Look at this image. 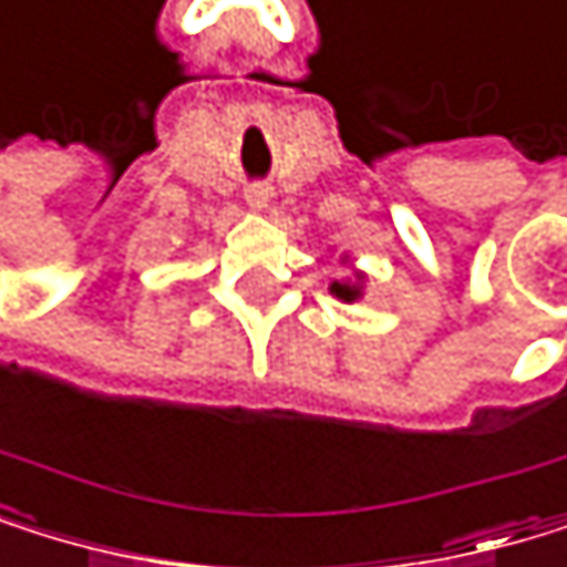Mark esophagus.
<instances>
[{"label": "esophagus", "mask_w": 567, "mask_h": 567, "mask_svg": "<svg viewBox=\"0 0 567 567\" xmlns=\"http://www.w3.org/2000/svg\"><path fill=\"white\" fill-rule=\"evenodd\" d=\"M246 203H249L252 209H264V206L270 203V188H267V185H249V188H246Z\"/></svg>", "instance_id": "obj_1"}]
</instances>
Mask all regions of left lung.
<instances>
[{
    "instance_id": "1",
    "label": "left lung",
    "mask_w": 567,
    "mask_h": 567,
    "mask_svg": "<svg viewBox=\"0 0 567 567\" xmlns=\"http://www.w3.org/2000/svg\"><path fill=\"white\" fill-rule=\"evenodd\" d=\"M331 290H334L341 300H354V297L361 293V290H358V287H351V284H331Z\"/></svg>"
}]
</instances>
